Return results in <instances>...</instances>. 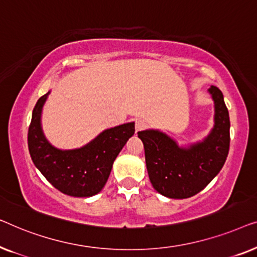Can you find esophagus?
<instances>
[{"label":"esophagus","instance_id":"obj_1","mask_svg":"<svg viewBox=\"0 0 257 257\" xmlns=\"http://www.w3.org/2000/svg\"><path fill=\"white\" fill-rule=\"evenodd\" d=\"M147 128V122L144 120H137L135 123V130L137 132H141V130L146 129Z\"/></svg>","mask_w":257,"mask_h":257}]
</instances>
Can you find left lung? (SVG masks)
<instances>
[{
  "label": "left lung",
  "mask_w": 257,
  "mask_h": 257,
  "mask_svg": "<svg viewBox=\"0 0 257 257\" xmlns=\"http://www.w3.org/2000/svg\"><path fill=\"white\" fill-rule=\"evenodd\" d=\"M214 101V127L202 142L180 148L160 130H143L142 140L148 175L158 193L172 199H185L200 192L225 164L229 151V114L222 92L208 88Z\"/></svg>",
  "instance_id": "obj_1"
}]
</instances>
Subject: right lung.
Returning a JSON list of instances; mask_svg holds the SVG:
<instances>
[{
  "label": "right lung",
  "mask_w": 257,
  "mask_h": 257,
  "mask_svg": "<svg viewBox=\"0 0 257 257\" xmlns=\"http://www.w3.org/2000/svg\"><path fill=\"white\" fill-rule=\"evenodd\" d=\"M49 94L39 97L32 111L28 132L31 160L60 192L71 197H92L107 183L115 158L135 133V123L104 130L79 149H57L45 139L41 124L42 109Z\"/></svg>",
  "instance_id": "right-lung-1"
}]
</instances>
